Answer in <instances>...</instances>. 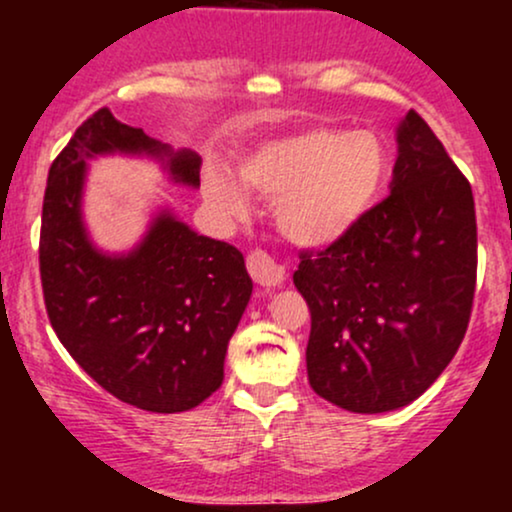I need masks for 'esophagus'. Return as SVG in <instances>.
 Masks as SVG:
<instances>
[{"label": "esophagus", "instance_id": "34e87169", "mask_svg": "<svg viewBox=\"0 0 512 512\" xmlns=\"http://www.w3.org/2000/svg\"><path fill=\"white\" fill-rule=\"evenodd\" d=\"M248 272L255 284L264 286V289H274V286H281L286 279V269L281 267L279 262L274 260L269 252L264 250H252L248 255Z\"/></svg>", "mask_w": 512, "mask_h": 512}]
</instances>
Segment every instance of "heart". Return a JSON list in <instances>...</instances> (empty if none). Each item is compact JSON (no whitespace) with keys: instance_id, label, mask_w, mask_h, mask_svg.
Returning a JSON list of instances; mask_svg holds the SVG:
<instances>
[{"instance_id":"heart-1","label":"heart","mask_w":512,"mask_h":512,"mask_svg":"<svg viewBox=\"0 0 512 512\" xmlns=\"http://www.w3.org/2000/svg\"><path fill=\"white\" fill-rule=\"evenodd\" d=\"M238 178L276 202V226L291 243L325 248L349 236L380 202L390 151L370 129L313 127L257 146L240 161ZM242 186L223 168L204 173V197L226 219L248 214Z\"/></svg>"}]
</instances>
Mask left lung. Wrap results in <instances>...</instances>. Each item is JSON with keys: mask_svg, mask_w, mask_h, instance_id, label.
I'll return each mask as SVG.
<instances>
[{"mask_svg": "<svg viewBox=\"0 0 512 512\" xmlns=\"http://www.w3.org/2000/svg\"><path fill=\"white\" fill-rule=\"evenodd\" d=\"M310 387L356 414L407 407L460 349L477 284L472 187L424 117L397 127L390 195L349 236L303 252Z\"/></svg>", "mask_w": 512, "mask_h": 512, "instance_id": "8db88e82", "label": "left lung"}]
</instances>
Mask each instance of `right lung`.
Here are the masks:
<instances>
[{"label":"right lung","instance_id":"1","mask_svg":"<svg viewBox=\"0 0 512 512\" xmlns=\"http://www.w3.org/2000/svg\"><path fill=\"white\" fill-rule=\"evenodd\" d=\"M154 156L180 185H199L202 158L173 151L101 108L52 163L40 226V281L50 325L103 390L144 411L175 414L223 383V358L250 301L240 250L199 236L170 209L142 243L108 255L88 238L81 195L88 158Z\"/></svg>","mask_w":512,"mask_h":512}]
</instances>
